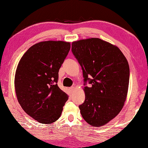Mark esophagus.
Listing matches in <instances>:
<instances>
[{
    "label": "esophagus",
    "mask_w": 148,
    "mask_h": 148,
    "mask_svg": "<svg viewBox=\"0 0 148 148\" xmlns=\"http://www.w3.org/2000/svg\"><path fill=\"white\" fill-rule=\"evenodd\" d=\"M69 90L71 92H73L74 90H75V87H71L70 88H69Z\"/></svg>",
    "instance_id": "esophagus-1"
}]
</instances>
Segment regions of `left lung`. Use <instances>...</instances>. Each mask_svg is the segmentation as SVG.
Wrapping results in <instances>:
<instances>
[{
  "instance_id": "8db88e82",
  "label": "left lung",
  "mask_w": 148,
  "mask_h": 148,
  "mask_svg": "<svg viewBox=\"0 0 148 148\" xmlns=\"http://www.w3.org/2000/svg\"><path fill=\"white\" fill-rule=\"evenodd\" d=\"M71 51L84 78L85 99L79 106L81 114L89 125H103L123 108L129 86V64L118 47L98 38L73 42Z\"/></svg>"
}]
</instances>
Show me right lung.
I'll return each mask as SVG.
<instances>
[{
  "instance_id": "1",
  "label": "right lung",
  "mask_w": 148,
  "mask_h": 148,
  "mask_svg": "<svg viewBox=\"0 0 148 148\" xmlns=\"http://www.w3.org/2000/svg\"><path fill=\"white\" fill-rule=\"evenodd\" d=\"M70 42L48 40L31 47L17 66L14 87L23 110L41 123L61 116L69 96L57 85L59 70L67 56Z\"/></svg>"
}]
</instances>
